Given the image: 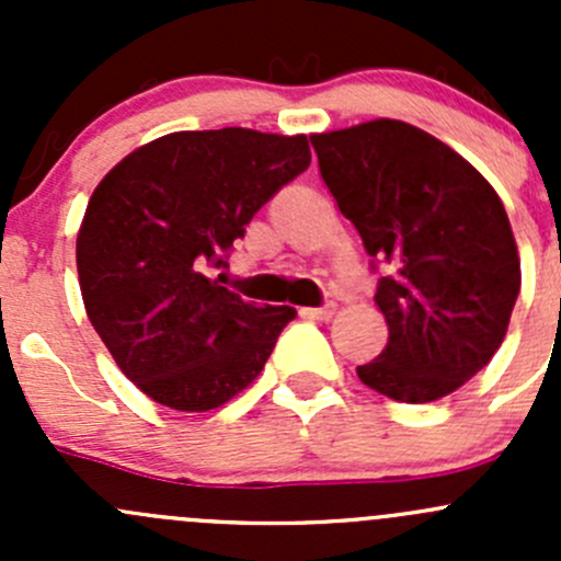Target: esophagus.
<instances>
[{
    "instance_id": "34e87169",
    "label": "esophagus",
    "mask_w": 561,
    "mask_h": 561,
    "mask_svg": "<svg viewBox=\"0 0 561 561\" xmlns=\"http://www.w3.org/2000/svg\"><path fill=\"white\" fill-rule=\"evenodd\" d=\"M333 314H336V307H333V304L317 309H301V317H309V320H331Z\"/></svg>"
}]
</instances>
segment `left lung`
Masks as SVG:
<instances>
[{"mask_svg":"<svg viewBox=\"0 0 561 561\" xmlns=\"http://www.w3.org/2000/svg\"><path fill=\"white\" fill-rule=\"evenodd\" d=\"M309 140L366 254L390 265L375 293L388 344L358 366L360 382L407 404L454 393L494 358L522 290L500 195L448 144L396 118Z\"/></svg>","mask_w":561,"mask_h":561,"instance_id":"8db88e82","label":"left lung"}]
</instances>
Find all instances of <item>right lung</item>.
<instances>
[{"mask_svg": "<svg viewBox=\"0 0 561 561\" xmlns=\"http://www.w3.org/2000/svg\"><path fill=\"white\" fill-rule=\"evenodd\" d=\"M312 162L307 135L171 133L124 157L76 241L94 331L157 404L208 412L263 371L293 307H254L214 279L276 190Z\"/></svg>", "mask_w": 561, "mask_h": 561, "instance_id": "add662e5", "label": "right lung"}]
</instances>
